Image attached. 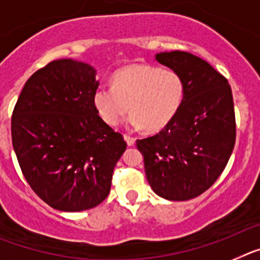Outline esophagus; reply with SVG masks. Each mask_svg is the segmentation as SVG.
<instances>
[{
  "label": "esophagus",
  "instance_id": "1",
  "mask_svg": "<svg viewBox=\"0 0 260 260\" xmlns=\"http://www.w3.org/2000/svg\"><path fill=\"white\" fill-rule=\"evenodd\" d=\"M124 140L127 141V144L129 146L135 145V143H136V139H135V137H132V136H128V135H124Z\"/></svg>",
  "mask_w": 260,
  "mask_h": 260
}]
</instances>
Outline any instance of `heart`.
Wrapping results in <instances>:
<instances>
[{
	"mask_svg": "<svg viewBox=\"0 0 260 260\" xmlns=\"http://www.w3.org/2000/svg\"><path fill=\"white\" fill-rule=\"evenodd\" d=\"M184 81L177 71L152 64H132L116 71L112 86H99L92 105L101 120L110 127L121 123L128 111V125L150 132L165 128L179 111Z\"/></svg>",
	"mask_w": 260,
	"mask_h": 260,
	"instance_id": "obj_1",
	"label": "heart"
}]
</instances>
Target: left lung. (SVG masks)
I'll list each match as a JSON object with an SVG mask.
<instances>
[{"label":"left lung","instance_id":"8db88e82","mask_svg":"<svg viewBox=\"0 0 260 260\" xmlns=\"http://www.w3.org/2000/svg\"><path fill=\"white\" fill-rule=\"evenodd\" d=\"M155 60L182 76L184 98L164 129L136 144L153 191L168 200H189L217 180L233 152L232 89L222 74L188 52H164Z\"/></svg>","mask_w":260,"mask_h":260}]
</instances>
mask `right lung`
Segmentation results:
<instances>
[{
  "label": "right lung",
  "mask_w": 260,
  "mask_h": 260,
  "mask_svg": "<svg viewBox=\"0 0 260 260\" xmlns=\"http://www.w3.org/2000/svg\"><path fill=\"white\" fill-rule=\"evenodd\" d=\"M95 71L69 58L49 62L27 80L11 116L18 164L34 192L52 208L96 207L111 189L127 143L92 105Z\"/></svg>",
  "instance_id": "obj_1"
}]
</instances>
